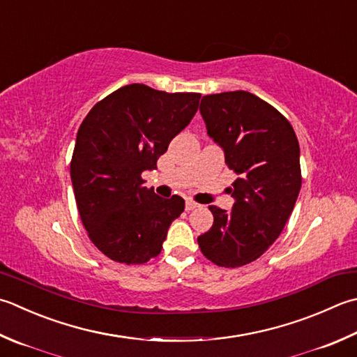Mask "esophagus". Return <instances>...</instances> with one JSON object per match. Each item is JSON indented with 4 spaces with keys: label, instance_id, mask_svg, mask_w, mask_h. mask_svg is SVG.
<instances>
[{
    "label": "esophagus",
    "instance_id": "1",
    "mask_svg": "<svg viewBox=\"0 0 357 357\" xmlns=\"http://www.w3.org/2000/svg\"><path fill=\"white\" fill-rule=\"evenodd\" d=\"M199 207V204H197V202L192 201V199H187L185 201V211H193V208Z\"/></svg>",
    "mask_w": 357,
    "mask_h": 357
}]
</instances>
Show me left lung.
<instances>
[{
    "label": "left lung",
    "mask_w": 357,
    "mask_h": 357,
    "mask_svg": "<svg viewBox=\"0 0 357 357\" xmlns=\"http://www.w3.org/2000/svg\"><path fill=\"white\" fill-rule=\"evenodd\" d=\"M199 113L238 178L229 187L232 208L208 207L213 225L198 244L212 263L240 268L266 252L292 213L302 187L298 141L282 113L248 91L204 96Z\"/></svg>",
    "instance_id": "obj_1"
}]
</instances>
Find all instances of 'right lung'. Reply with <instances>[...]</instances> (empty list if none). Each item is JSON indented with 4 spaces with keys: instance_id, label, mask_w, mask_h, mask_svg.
I'll use <instances>...</instances> for the list:
<instances>
[{
    "instance_id": "add662e5",
    "label": "right lung",
    "mask_w": 357,
    "mask_h": 357,
    "mask_svg": "<svg viewBox=\"0 0 357 357\" xmlns=\"http://www.w3.org/2000/svg\"><path fill=\"white\" fill-rule=\"evenodd\" d=\"M201 94L132 83L96 103L77 131L71 181L91 241L111 260L142 264L159 255L184 199L144 185L172 139L197 114Z\"/></svg>"
}]
</instances>
